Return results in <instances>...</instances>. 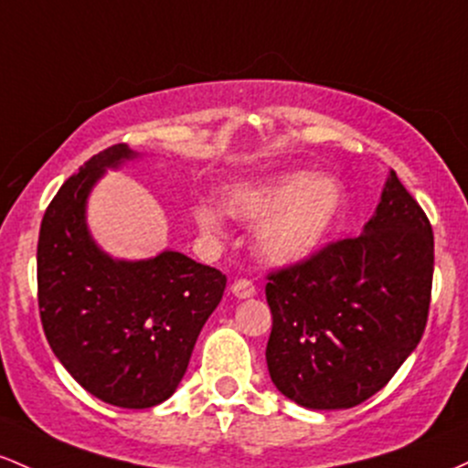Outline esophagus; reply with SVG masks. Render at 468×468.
Here are the masks:
<instances>
[{"instance_id":"esophagus-1","label":"esophagus","mask_w":468,"mask_h":468,"mask_svg":"<svg viewBox=\"0 0 468 468\" xmlns=\"http://www.w3.org/2000/svg\"><path fill=\"white\" fill-rule=\"evenodd\" d=\"M232 293L236 298H251L256 293V287L248 278H236L232 282Z\"/></svg>"}]
</instances>
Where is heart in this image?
<instances>
[{"instance_id": "heart-1", "label": "heart", "mask_w": 468, "mask_h": 468, "mask_svg": "<svg viewBox=\"0 0 468 468\" xmlns=\"http://www.w3.org/2000/svg\"><path fill=\"white\" fill-rule=\"evenodd\" d=\"M223 206L229 217L248 223L267 218L256 248L265 261L292 265L316 254L334 232L345 212V187L334 176L293 170L239 186ZM197 223L207 234L220 228L218 214L206 206L197 209Z\"/></svg>"}]
</instances>
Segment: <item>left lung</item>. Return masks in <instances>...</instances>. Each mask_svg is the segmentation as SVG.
Returning <instances> with one entry per match:
<instances>
[{"label": "left lung", "mask_w": 468, "mask_h": 468, "mask_svg": "<svg viewBox=\"0 0 468 468\" xmlns=\"http://www.w3.org/2000/svg\"><path fill=\"white\" fill-rule=\"evenodd\" d=\"M433 229L396 172L362 234L267 274V369L307 409H351L418 347L429 318Z\"/></svg>", "instance_id": "obj_1"}]
</instances>
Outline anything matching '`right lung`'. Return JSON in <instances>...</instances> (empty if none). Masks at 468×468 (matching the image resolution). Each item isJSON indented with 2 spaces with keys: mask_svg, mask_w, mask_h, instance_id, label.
Returning a JSON list of instances; mask_svg holds the SVG:
<instances>
[{
  "mask_svg": "<svg viewBox=\"0 0 468 468\" xmlns=\"http://www.w3.org/2000/svg\"><path fill=\"white\" fill-rule=\"evenodd\" d=\"M125 144L88 159L46 207L37 243V301L50 349L79 385L121 409H148L176 391L194 343L225 292L223 271L164 251L112 261L86 228V198Z\"/></svg>",
  "mask_w": 468,
  "mask_h": 468,
  "instance_id": "1",
  "label": "right lung"
}]
</instances>
